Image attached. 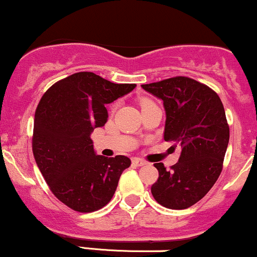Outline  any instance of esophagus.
Here are the masks:
<instances>
[{"label":"esophagus","mask_w":257,"mask_h":257,"mask_svg":"<svg viewBox=\"0 0 257 257\" xmlns=\"http://www.w3.org/2000/svg\"><path fill=\"white\" fill-rule=\"evenodd\" d=\"M132 164L136 165V167H143V165L147 164V162H145L143 159H141V158H134L132 159Z\"/></svg>","instance_id":"34e87169"}]
</instances>
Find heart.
I'll use <instances>...</instances> for the list:
<instances>
[{
  "instance_id": "heart-1",
  "label": "heart",
  "mask_w": 257,
  "mask_h": 257,
  "mask_svg": "<svg viewBox=\"0 0 257 257\" xmlns=\"http://www.w3.org/2000/svg\"><path fill=\"white\" fill-rule=\"evenodd\" d=\"M145 101H148V100H147V99H143V100L141 101V104H142V103H145Z\"/></svg>"
}]
</instances>
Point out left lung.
I'll return each mask as SVG.
<instances>
[{
	"label": "left lung",
	"instance_id": "8db88e82",
	"mask_svg": "<svg viewBox=\"0 0 257 257\" xmlns=\"http://www.w3.org/2000/svg\"><path fill=\"white\" fill-rule=\"evenodd\" d=\"M142 88L164 104V141L181 146L179 162L169 170L163 163L154 164L159 178L152 185V195L167 208H189L205 197L222 173L229 142L224 106L213 89L189 77H172Z\"/></svg>",
	"mask_w": 257,
	"mask_h": 257
}]
</instances>
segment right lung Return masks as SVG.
<instances>
[{
	"mask_svg": "<svg viewBox=\"0 0 257 257\" xmlns=\"http://www.w3.org/2000/svg\"><path fill=\"white\" fill-rule=\"evenodd\" d=\"M136 84H117L93 72H77L52 84L41 96L34 116L32 147L51 192L81 213L110 202L130 158L96 156L90 134L107 121L105 104Z\"/></svg>",
	"mask_w": 257,
	"mask_h": 257,
	"instance_id": "obj_1",
	"label": "right lung"
}]
</instances>
